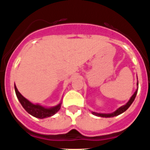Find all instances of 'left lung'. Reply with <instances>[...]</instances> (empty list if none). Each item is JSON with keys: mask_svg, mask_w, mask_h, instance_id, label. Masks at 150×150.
I'll use <instances>...</instances> for the list:
<instances>
[{"mask_svg": "<svg viewBox=\"0 0 150 150\" xmlns=\"http://www.w3.org/2000/svg\"><path fill=\"white\" fill-rule=\"evenodd\" d=\"M138 88H137L136 91L135 92V93L133 94V96H132V97H131V98L129 99V101L127 102L125 105H124V106H122V107H121L120 108L117 109V110H116V111H115L114 112L110 113V114H102V113H97V112H92V113L96 116H99V117H115V116H117V115H118L121 114V113H123L124 112H125L126 110H127V109L130 107V105L132 104V102L134 101V100H135V96H136V95H137V92H138Z\"/></svg>", "mask_w": 150, "mask_h": 150, "instance_id": "8db88e82", "label": "left lung"}]
</instances>
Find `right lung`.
<instances>
[{"mask_svg": "<svg viewBox=\"0 0 150 150\" xmlns=\"http://www.w3.org/2000/svg\"><path fill=\"white\" fill-rule=\"evenodd\" d=\"M15 90L17 98L19 100L20 103H21L22 107L25 109V110L28 113H29L34 117H38V118H44V117H50V116L55 114L61 109V103H59L58 106L52 107V108H45V107H42L39 104H33L31 102H29L27 99L25 98L20 92H18L15 84Z\"/></svg>", "mask_w": 150, "mask_h": 150, "instance_id": "add662e5", "label": "right lung"}]
</instances>
